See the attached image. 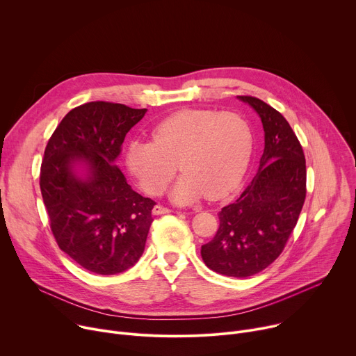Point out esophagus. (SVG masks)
Listing matches in <instances>:
<instances>
[{"label":"esophagus","mask_w":356,"mask_h":356,"mask_svg":"<svg viewBox=\"0 0 356 356\" xmlns=\"http://www.w3.org/2000/svg\"><path fill=\"white\" fill-rule=\"evenodd\" d=\"M172 211L170 208H165L163 205H155L152 208V215H165V213H171Z\"/></svg>","instance_id":"esophagus-1"}]
</instances>
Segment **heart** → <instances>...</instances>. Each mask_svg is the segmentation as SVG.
Segmentation results:
<instances>
[{
	"instance_id": "heart-1",
	"label": "heart",
	"mask_w": 356,
	"mask_h": 356,
	"mask_svg": "<svg viewBox=\"0 0 356 356\" xmlns=\"http://www.w3.org/2000/svg\"><path fill=\"white\" fill-rule=\"evenodd\" d=\"M151 138L129 145V171L144 192L160 195L179 165L184 175L171 195L178 204L229 195L246 172L253 145L242 114L204 108L171 114L154 127Z\"/></svg>"
}]
</instances>
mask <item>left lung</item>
<instances>
[{
  "label": "left lung",
  "instance_id": "1",
  "mask_svg": "<svg viewBox=\"0 0 356 356\" xmlns=\"http://www.w3.org/2000/svg\"><path fill=\"white\" fill-rule=\"evenodd\" d=\"M238 97L261 118L264 151L252 182L219 212V229L201 256L211 270L245 279L284 250L305 201L307 170L302 147L282 113L257 97Z\"/></svg>",
  "mask_w": 356,
  "mask_h": 356
}]
</instances>
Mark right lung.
Returning a JSON list of instances; mask_svg holds the SVG:
<instances>
[{"label":"right lung","instance_id":"1","mask_svg":"<svg viewBox=\"0 0 356 356\" xmlns=\"http://www.w3.org/2000/svg\"><path fill=\"white\" fill-rule=\"evenodd\" d=\"M147 108L90 102L72 108L51 136L39 175L51 230L62 252L96 274H117L141 257L155 201L131 189L115 161ZM85 161L82 181L71 167Z\"/></svg>","mask_w":356,"mask_h":356}]
</instances>
